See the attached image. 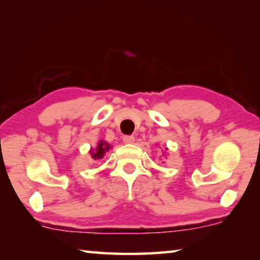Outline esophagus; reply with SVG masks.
Segmentation results:
<instances>
[{"mask_svg": "<svg viewBox=\"0 0 260 260\" xmlns=\"http://www.w3.org/2000/svg\"><path fill=\"white\" fill-rule=\"evenodd\" d=\"M122 141H124V143H126V144H132V143H134L135 139H134V136H132V135H125L124 138H122Z\"/></svg>", "mask_w": 260, "mask_h": 260, "instance_id": "1", "label": "esophagus"}]
</instances>
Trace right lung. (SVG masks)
<instances>
[{"label":"right lung","instance_id":"right-lung-1","mask_svg":"<svg viewBox=\"0 0 260 260\" xmlns=\"http://www.w3.org/2000/svg\"><path fill=\"white\" fill-rule=\"evenodd\" d=\"M110 148H111V146H110L109 143L104 142L103 140L100 141L99 144H98V147H96L95 150H93V149H91V150H90L91 158H93V159H95V160L102 159L103 156H104V153L107 152V151H109Z\"/></svg>","mask_w":260,"mask_h":260}]
</instances>
